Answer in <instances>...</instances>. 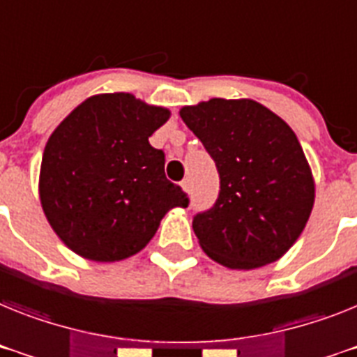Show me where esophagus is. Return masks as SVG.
Returning <instances> with one entry per match:
<instances>
[{"instance_id":"34e87169","label":"esophagus","mask_w":357,"mask_h":357,"mask_svg":"<svg viewBox=\"0 0 357 357\" xmlns=\"http://www.w3.org/2000/svg\"><path fill=\"white\" fill-rule=\"evenodd\" d=\"M181 188H183V192L190 194V179H183L181 181Z\"/></svg>"}]
</instances>
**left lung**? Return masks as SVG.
<instances>
[{
    "mask_svg": "<svg viewBox=\"0 0 357 357\" xmlns=\"http://www.w3.org/2000/svg\"><path fill=\"white\" fill-rule=\"evenodd\" d=\"M179 116L220 172L214 206L192 221L206 256L238 271L278 261L314 206L312 170L294 130L254 100L214 98Z\"/></svg>",
    "mask_w": 357,
    "mask_h": 357,
    "instance_id": "8db88e82",
    "label": "left lung"
}]
</instances>
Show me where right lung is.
<instances>
[{
	"label": "right lung",
	"instance_id": "obj_1",
	"mask_svg": "<svg viewBox=\"0 0 357 357\" xmlns=\"http://www.w3.org/2000/svg\"><path fill=\"white\" fill-rule=\"evenodd\" d=\"M170 110L127 92L77 105L50 134L40 172V199L63 243L91 261H121L154 238L163 215L188 206L165 176V154L149 137Z\"/></svg>",
	"mask_w": 357,
	"mask_h": 357
}]
</instances>
